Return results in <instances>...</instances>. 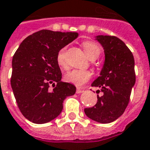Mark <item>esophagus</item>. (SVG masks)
Returning <instances> with one entry per match:
<instances>
[{"mask_svg":"<svg viewBox=\"0 0 150 150\" xmlns=\"http://www.w3.org/2000/svg\"><path fill=\"white\" fill-rule=\"evenodd\" d=\"M83 91V89H82V88H77V89H76V93H77V94H80Z\"/></svg>","mask_w":150,"mask_h":150,"instance_id":"34e87169","label":"esophagus"}]
</instances>
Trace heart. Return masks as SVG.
<instances>
[{"instance_id": "obj_1", "label": "heart", "mask_w": 150, "mask_h": 150, "mask_svg": "<svg viewBox=\"0 0 150 150\" xmlns=\"http://www.w3.org/2000/svg\"><path fill=\"white\" fill-rule=\"evenodd\" d=\"M83 47L86 54L91 60H95L100 56V48L98 44L92 41H86L83 43ZM66 51L67 46H64L59 50L56 56L57 64L62 70H67L68 68V65L66 60ZM91 77V72L89 71H83V70H72L67 72L65 75V80L70 83L80 87L90 80Z\"/></svg>"}]
</instances>
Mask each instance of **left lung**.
I'll use <instances>...</instances> for the list:
<instances>
[{
	"instance_id": "8db88e82",
	"label": "left lung",
	"mask_w": 150,
	"mask_h": 150,
	"mask_svg": "<svg viewBox=\"0 0 150 150\" xmlns=\"http://www.w3.org/2000/svg\"><path fill=\"white\" fill-rule=\"evenodd\" d=\"M104 47L105 61L99 76L91 86L100 88L97 103L85 108L84 112L96 122L107 124L116 120L125 111L136 82L134 58L125 42L115 36L96 37Z\"/></svg>"
}]
</instances>
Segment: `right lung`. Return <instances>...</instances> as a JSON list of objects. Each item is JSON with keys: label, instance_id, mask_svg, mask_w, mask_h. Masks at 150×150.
Segmentation results:
<instances>
[{"label": "right lung", "instance_id": "add662e5", "mask_svg": "<svg viewBox=\"0 0 150 150\" xmlns=\"http://www.w3.org/2000/svg\"><path fill=\"white\" fill-rule=\"evenodd\" d=\"M77 37V33L42 30L28 36L16 50L11 87L21 112L31 122L44 124L56 118L63 100L75 93L74 85L61 81L56 56Z\"/></svg>", "mask_w": 150, "mask_h": 150}]
</instances>
